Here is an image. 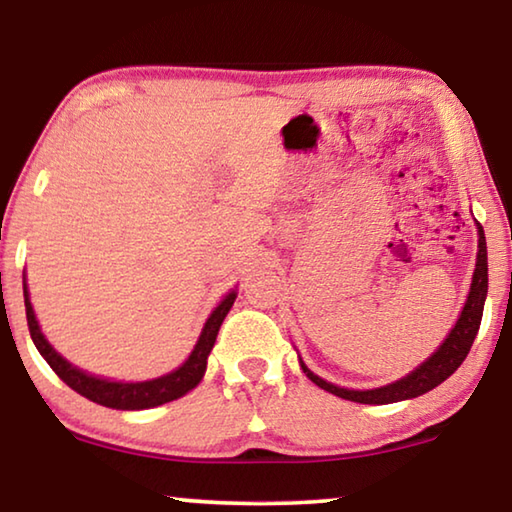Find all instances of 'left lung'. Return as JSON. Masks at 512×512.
<instances>
[{
	"label": "left lung",
	"mask_w": 512,
	"mask_h": 512,
	"mask_svg": "<svg viewBox=\"0 0 512 512\" xmlns=\"http://www.w3.org/2000/svg\"><path fill=\"white\" fill-rule=\"evenodd\" d=\"M485 298H487V240H485V230H482V226L478 223V261H475L471 291H468L464 310H461L457 324H454L450 335L443 340V345H440L436 352L422 363V366H417L412 373L401 377V380L387 384V387L366 389V391L335 387V384L321 380L319 375H314L303 361H300V368H303V373L310 377L317 387L326 389L328 394L333 396L345 398V401L366 403V405H387V403L408 401V398H417L426 394V391L436 389L440 382H445L447 377H450L454 370L464 363V359L473 347L475 335H478L482 310H485Z\"/></svg>",
	"instance_id": "1"
}]
</instances>
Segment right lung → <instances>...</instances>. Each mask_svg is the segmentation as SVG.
I'll return each instance as SVG.
<instances>
[{
	"label": "right lung",
	"instance_id": "add662e5",
	"mask_svg": "<svg viewBox=\"0 0 512 512\" xmlns=\"http://www.w3.org/2000/svg\"><path fill=\"white\" fill-rule=\"evenodd\" d=\"M23 293H25L27 326H30L32 342L34 347L39 349V354L44 356L48 366H51L55 370V375H58L67 387H72L76 394L86 396L88 401L100 403L104 408H114V410L156 408V405L177 401V398L198 387L202 375H205L207 370V356L212 352L216 335H219V328L237 298V291H230L228 296L216 305V310L209 314L207 324L202 328L198 342H195L191 356H188L177 370L146 382H111V380H104V377H95L86 373V370L72 366V363L62 359V356L55 352L51 342H48L44 338V333H41L37 317H34L30 293H27L25 282H23Z\"/></svg>",
	"mask_w": 512,
	"mask_h": 512
}]
</instances>
